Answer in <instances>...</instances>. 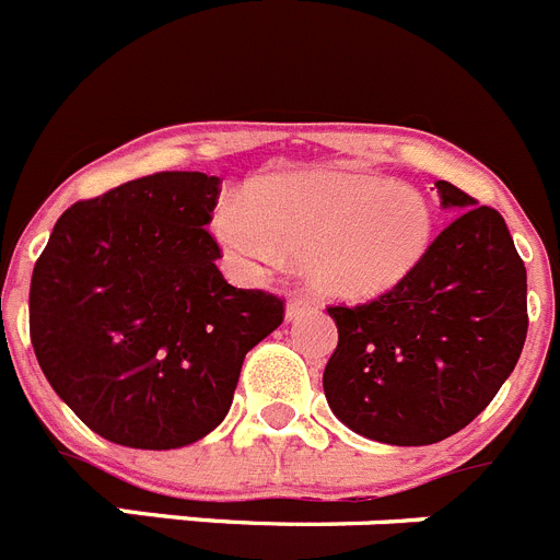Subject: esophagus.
<instances>
[{
  "instance_id": "obj_1",
  "label": "esophagus",
  "mask_w": 560,
  "mask_h": 560,
  "mask_svg": "<svg viewBox=\"0 0 560 560\" xmlns=\"http://www.w3.org/2000/svg\"><path fill=\"white\" fill-rule=\"evenodd\" d=\"M316 308V300H311L308 294H291L289 305H285V319H300L303 314Z\"/></svg>"
}]
</instances>
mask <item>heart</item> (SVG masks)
Returning a JSON list of instances; mask_svg holds the SVG:
<instances>
[{
  "instance_id": "b5f03b06",
  "label": "heart",
  "mask_w": 560,
  "mask_h": 560,
  "mask_svg": "<svg viewBox=\"0 0 560 560\" xmlns=\"http://www.w3.org/2000/svg\"><path fill=\"white\" fill-rule=\"evenodd\" d=\"M215 235L244 269H271L283 252L303 255L325 294L375 296L427 257L434 215L423 192L384 176L311 171L257 185L249 201L215 212Z\"/></svg>"
}]
</instances>
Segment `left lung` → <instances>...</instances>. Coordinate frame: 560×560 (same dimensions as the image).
<instances>
[{"label":"left lung","mask_w":560,"mask_h":560,"mask_svg":"<svg viewBox=\"0 0 560 560\" xmlns=\"http://www.w3.org/2000/svg\"><path fill=\"white\" fill-rule=\"evenodd\" d=\"M459 210L418 269L361 305H330L339 345L323 387L336 418L389 446H429L482 412L527 339V269L508 224L452 182Z\"/></svg>","instance_id":"1"}]
</instances>
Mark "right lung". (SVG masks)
<instances>
[{"instance_id": "obj_1", "label": "right lung", "mask_w": 560, "mask_h": 560, "mask_svg": "<svg viewBox=\"0 0 560 560\" xmlns=\"http://www.w3.org/2000/svg\"><path fill=\"white\" fill-rule=\"evenodd\" d=\"M221 179L162 171L78 201L30 280V341L49 387L92 432L190 446L226 418L246 353L283 296L235 289L205 230Z\"/></svg>"}]
</instances>
